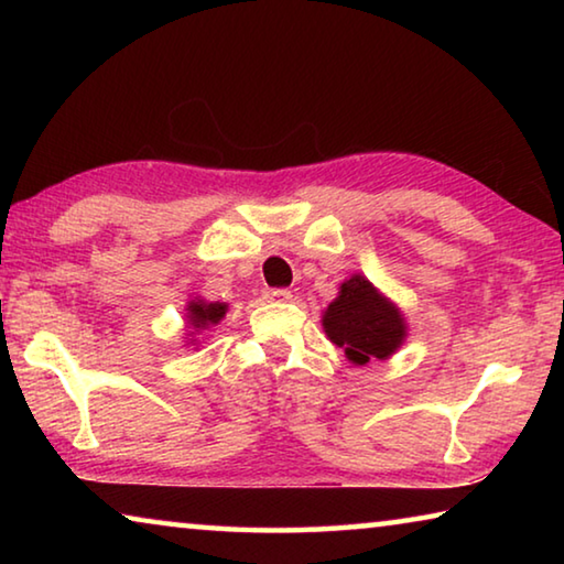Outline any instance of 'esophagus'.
Returning a JSON list of instances; mask_svg holds the SVG:
<instances>
[{"label": "esophagus", "mask_w": 564, "mask_h": 564, "mask_svg": "<svg viewBox=\"0 0 564 564\" xmlns=\"http://www.w3.org/2000/svg\"><path fill=\"white\" fill-rule=\"evenodd\" d=\"M263 295H265V301H275V303H285L293 299L289 289H265Z\"/></svg>", "instance_id": "obj_1"}]
</instances>
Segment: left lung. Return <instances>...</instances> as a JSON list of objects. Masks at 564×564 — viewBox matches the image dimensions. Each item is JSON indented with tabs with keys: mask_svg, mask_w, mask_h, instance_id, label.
I'll return each instance as SVG.
<instances>
[{
	"mask_svg": "<svg viewBox=\"0 0 564 564\" xmlns=\"http://www.w3.org/2000/svg\"><path fill=\"white\" fill-rule=\"evenodd\" d=\"M323 330L346 350V358L356 366H366L373 358L386 360L403 346L405 318L395 303H390L366 275H350L340 283L338 299L323 313Z\"/></svg>",
	"mask_w": 564,
	"mask_h": 564,
	"instance_id": "obj_1",
	"label": "left lung"
}]
</instances>
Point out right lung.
Segmentation results:
<instances>
[{
  "instance_id": "right-lung-1",
  "label": "right lung",
  "mask_w": 564,
  "mask_h": 564,
  "mask_svg": "<svg viewBox=\"0 0 564 564\" xmlns=\"http://www.w3.org/2000/svg\"><path fill=\"white\" fill-rule=\"evenodd\" d=\"M186 311H188L186 318H188L191 326H194L196 330H204L208 326H216V323L226 316L228 305L226 303H218V301L216 303H206L202 299H194V301H188Z\"/></svg>"
}]
</instances>
